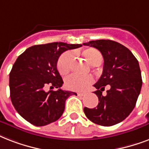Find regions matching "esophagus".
I'll list each match as a JSON object with an SVG mask.
<instances>
[{"mask_svg": "<svg viewBox=\"0 0 149 149\" xmlns=\"http://www.w3.org/2000/svg\"><path fill=\"white\" fill-rule=\"evenodd\" d=\"M77 94H78V95H79V96H83V95H85V93H78Z\"/></svg>", "mask_w": 149, "mask_h": 149, "instance_id": "esophagus-1", "label": "esophagus"}]
</instances>
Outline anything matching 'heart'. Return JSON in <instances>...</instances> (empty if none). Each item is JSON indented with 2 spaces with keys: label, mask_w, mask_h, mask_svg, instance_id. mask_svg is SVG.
I'll return each mask as SVG.
<instances>
[{
  "label": "heart",
  "mask_w": 149,
  "mask_h": 149,
  "mask_svg": "<svg viewBox=\"0 0 149 149\" xmlns=\"http://www.w3.org/2000/svg\"><path fill=\"white\" fill-rule=\"evenodd\" d=\"M82 56L86 61L92 66H99L102 62V56L100 52L95 48H88L82 52ZM73 61V54L67 51L62 54L57 60L56 68L61 75H66L70 72ZM94 81L92 76H81L72 74L65 79L67 88L73 91L85 90Z\"/></svg>",
  "instance_id": "heart-1"
}]
</instances>
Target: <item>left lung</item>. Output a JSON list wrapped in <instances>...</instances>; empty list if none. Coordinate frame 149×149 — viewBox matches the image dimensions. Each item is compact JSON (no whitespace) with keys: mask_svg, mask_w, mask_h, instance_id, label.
<instances>
[{"mask_svg":"<svg viewBox=\"0 0 149 149\" xmlns=\"http://www.w3.org/2000/svg\"><path fill=\"white\" fill-rule=\"evenodd\" d=\"M83 45L99 49L104 60L102 75L94 85L100 102L93 109L85 107L84 113L95 124L115 125L130 115L140 94L142 79L138 60L126 47L113 40H93ZM106 86L109 88L102 95Z\"/></svg>","mask_w":149,"mask_h":149,"instance_id":"8db88e82","label":"left lung"}]
</instances>
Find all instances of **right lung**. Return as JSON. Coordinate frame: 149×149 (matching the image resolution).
<instances>
[{"mask_svg":"<svg viewBox=\"0 0 149 149\" xmlns=\"http://www.w3.org/2000/svg\"><path fill=\"white\" fill-rule=\"evenodd\" d=\"M81 47L65 42L35 45L18 56L9 74L10 97L25 120L41 127L61 116L66 100L76 93L61 88L64 81L56 69L57 60L64 51ZM47 85L58 90L46 92Z\"/></svg>","mask_w":149,"mask_h":149,"instance_id":"add662e5","label":"right lung"}]
</instances>
